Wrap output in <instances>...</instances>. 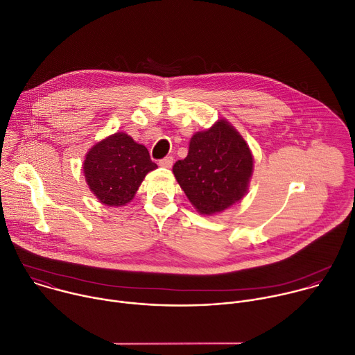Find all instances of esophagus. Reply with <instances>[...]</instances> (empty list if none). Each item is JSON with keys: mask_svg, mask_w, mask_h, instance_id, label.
<instances>
[{"mask_svg": "<svg viewBox=\"0 0 355 355\" xmlns=\"http://www.w3.org/2000/svg\"><path fill=\"white\" fill-rule=\"evenodd\" d=\"M173 160H174V159H173L171 156H168V157H164L163 160H160L159 164H160L162 167H164V168H170V167L173 166Z\"/></svg>", "mask_w": 355, "mask_h": 355, "instance_id": "obj_1", "label": "esophagus"}]
</instances>
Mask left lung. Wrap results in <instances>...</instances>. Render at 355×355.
Wrapping results in <instances>:
<instances>
[{
  "label": "left lung",
  "instance_id": "1",
  "mask_svg": "<svg viewBox=\"0 0 355 355\" xmlns=\"http://www.w3.org/2000/svg\"><path fill=\"white\" fill-rule=\"evenodd\" d=\"M252 163L241 135L226 119H219L191 137L188 156L174 164L173 173L193 208L202 215H214L247 193Z\"/></svg>",
  "mask_w": 355,
  "mask_h": 355
}]
</instances>
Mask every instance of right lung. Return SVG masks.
I'll use <instances>...</instances> for the list:
<instances>
[{
	"mask_svg": "<svg viewBox=\"0 0 355 355\" xmlns=\"http://www.w3.org/2000/svg\"><path fill=\"white\" fill-rule=\"evenodd\" d=\"M156 168L147 148L123 132L95 143L83 164L91 192L108 207L129 204L146 174Z\"/></svg>",
	"mask_w": 355,
	"mask_h": 355,
	"instance_id": "add662e5",
	"label": "right lung"
}]
</instances>
